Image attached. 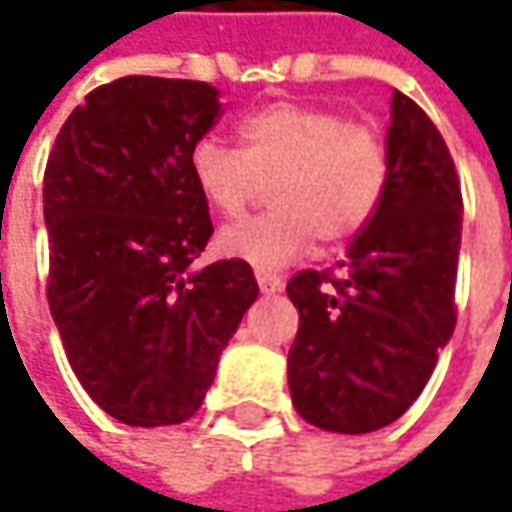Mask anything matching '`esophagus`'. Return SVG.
Here are the masks:
<instances>
[{
	"mask_svg": "<svg viewBox=\"0 0 512 512\" xmlns=\"http://www.w3.org/2000/svg\"><path fill=\"white\" fill-rule=\"evenodd\" d=\"M256 282H259V290H262V293H279V290L285 287L282 276L273 273V270H265V267H256Z\"/></svg>",
	"mask_w": 512,
	"mask_h": 512,
	"instance_id": "obj_1",
	"label": "esophagus"
}]
</instances>
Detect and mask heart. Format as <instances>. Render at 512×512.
I'll list each match as a JSON object with an SVG mask.
<instances>
[{
	"mask_svg": "<svg viewBox=\"0 0 512 512\" xmlns=\"http://www.w3.org/2000/svg\"><path fill=\"white\" fill-rule=\"evenodd\" d=\"M239 150L202 139L190 150V176L213 213L236 219L270 182V210L227 225L216 245L230 259L282 267L316 236L342 245L359 236L382 205L390 156L382 133L347 122L339 110L273 102L236 125Z\"/></svg>",
	"mask_w": 512,
	"mask_h": 512,
	"instance_id": "obj_1",
	"label": "heart"
}]
</instances>
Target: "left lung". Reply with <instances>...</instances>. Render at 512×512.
Instances as JSON below:
<instances>
[{"label":"left lung","instance_id":"obj_1","mask_svg":"<svg viewBox=\"0 0 512 512\" xmlns=\"http://www.w3.org/2000/svg\"><path fill=\"white\" fill-rule=\"evenodd\" d=\"M390 179L336 270L287 282L299 310L287 353L293 407L333 433H373L419 399L456 327L462 187L439 128L393 90Z\"/></svg>","mask_w":512,"mask_h":512}]
</instances>
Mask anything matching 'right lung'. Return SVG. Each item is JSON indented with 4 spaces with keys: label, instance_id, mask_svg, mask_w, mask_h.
Here are the masks:
<instances>
[{
    "label": "right lung",
    "instance_id": "right-lung-1",
    "mask_svg": "<svg viewBox=\"0 0 512 512\" xmlns=\"http://www.w3.org/2000/svg\"><path fill=\"white\" fill-rule=\"evenodd\" d=\"M219 116L207 82L122 76L90 90L48 156L50 316L90 399L130 427L202 407L259 296L242 259L190 270L213 236L190 150Z\"/></svg>",
    "mask_w": 512,
    "mask_h": 512
}]
</instances>
